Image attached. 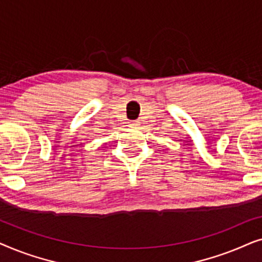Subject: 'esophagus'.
<instances>
[{
  "label": "esophagus",
  "instance_id": "1",
  "mask_svg": "<svg viewBox=\"0 0 262 262\" xmlns=\"http://www.w3.org/2000/svg\"><path fill=\"white\" fill-rule=\"evenodd\" d=\"M128 126H130V127H134V128H137V127L139 126V121H137V120L131 121V123L128 124Z\"/></svg>",
  "mask_w": 262,
  "mask_h": 262
}]
</instances>
